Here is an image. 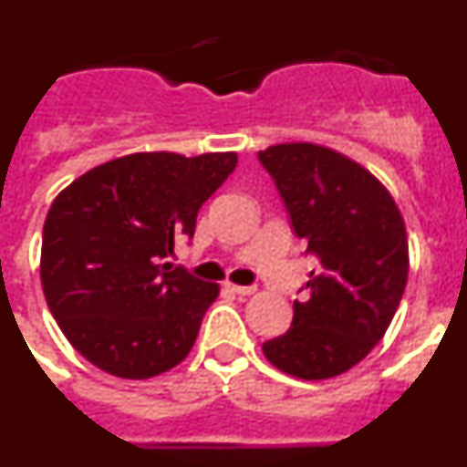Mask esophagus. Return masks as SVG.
<instances>
[{
    "mask_svg": "<svg viewBox=\"0 0 467 467\" xmlns=\"http://www.w3.org/2000/svg\"><path fill=\"white\" fill-rule=\"evenodd\" d=\"M224 287L229 292H234V295H241V296L254 295V290H257V287H253V285H236V283H229V280L224 283Z\"/></svg>",
    "mask_w": 467,
    "mask_h": 467,
    "instance_id": "1",
    "label": "esophagus"
}]
</instances>
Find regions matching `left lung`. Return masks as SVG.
<instances>
[{"mask_svg":"<svg viewBox=\"0 0 467 467\" xmlns=\"http://www.w3.org/2000/svg\"><path fill=\"white\" fill-rule=\"evenodd\" d=\"M320 266L290 329L262 346L280 372L320 381L348 372L383 339L410 275L402 213L379 177L337 150L280 142L259 151Z\"/></svg>","mask_w":467,"mask_h":467,"instance_id":"left-lung-1","label":"left lung"}]
</instances>
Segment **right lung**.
Returning a JSON list of instances; mask_svg holds the SVG:
<instances>
[{
    "label": "right lung",
    "instance_id": "add662e5",
    "mask_svg": "<svg viewBox=\"0 0 467 467\" xmlns=\"http://www.w3.org/2000/svg\"><path fill=\"white\" fill-rule=\"evenodd\" d=\"M236 151H135L90 168L44 222L41 287L69 344L119 379H151L189 356L220 285L163 259L193 236Z\"/></svg>",
    "mask_w": 467,
    "mask_h": 467
}]
</instances>
